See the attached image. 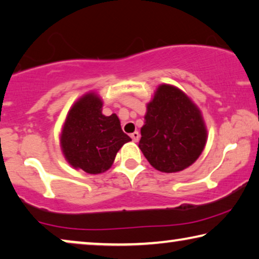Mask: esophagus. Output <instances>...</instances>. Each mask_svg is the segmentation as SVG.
<instances>
[{
  "label": "esophagus",
  "mask_w": 259,
  "mask_h": 259,
  "mask_svg": "<svg viewBox=\"0 0 259 259\" xmlns=\"http://www.w3.org/2000/svg\"><path fill=\"white\" fill-rule=\"evenodd\" d=\"M131 138H132V140H133L134 142H138L139 139H140V133H139L138 131H135L134 133L131 134Z\"/></svg>",
  "instance_id": "1"
}]
</instances>
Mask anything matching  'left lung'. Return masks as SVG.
Segmentation results:
<instances>
[{
	"mask_svg": "<svg viewBox=\"0 0 259 259\" xmlns=\"http://www.w3.org/2000/svg\"><path fill=\"white\" fill-rule=\"evenodd\" d=\"M207 140L200 110L176 87L161 84L147 104L139 148L155 169L178 172L197 161Z\"/></svg>",
	"mask_w": 259,
	"mask_h": 259,
	"instance_id": "obj_1",
	"label": "left lung"
}]
</instances>
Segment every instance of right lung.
<instances>
[{"mask_svg":"<svg viewBox=\"0 0 259 259\" xmlns=\"http://www.w3.org/2000/svg\"><path fill=\"white\" fill-rule=\"evenodd\" d=\"M102 107L97 94H85L71 106L60 135L67 162L91 175L109 170L118 150L132 140L122 132L117 114L106 117Z\"/></svg>","mask_w":259,"mask_h":259,"instance_id":"1","label":"right lung"}]
</instances>
